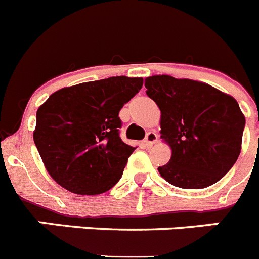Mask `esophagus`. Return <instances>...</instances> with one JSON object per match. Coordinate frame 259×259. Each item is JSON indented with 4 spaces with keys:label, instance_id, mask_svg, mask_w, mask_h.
<instances>
[{
    "label": "esophagus",
    "instance_id": "obj_1",
    "mask_svg": "<svg viewBox=\"0 0 259 259\" xmlns=\"http://www.w3.org/2000/svg\"><path fill=\"white\" fill-rule=\"evenodd\" d=\"M157 140H158V135L155 134V132H148L145 139H144V144H145L146 148H152L153 144L157 143Z\"/></svg>",
    "mask_w": 259,
    "mask_h": 259
}]
</instances>
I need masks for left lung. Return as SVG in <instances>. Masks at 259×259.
Masks as SVG:
<instances>
[{"label":"left lung","mask_w":259,"mask_h":259,"mask_svg":"<svg viewBox=\"0 0 259 259\" xmlns=\"http://www.w3.org/2000/svg\"><path fill=\"white\" fill-rule=\"evenodd\" d=\"M146 95L161 110V139L170 145L168 163L158 167L166 182L185 189L215 184L241 152L245 116L230 95L209 84L155 75Z\"/></svg>","instance_id":"1"}]
</instances>
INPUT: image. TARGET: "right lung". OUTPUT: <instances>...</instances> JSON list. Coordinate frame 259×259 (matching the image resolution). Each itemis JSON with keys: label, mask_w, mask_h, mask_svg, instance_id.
<instances>
[{"label": "right lung", "mask_w": 259, "mask_h": 259, "mask_svg": "<svg viewBox=\"0 0 259 259\" xmlns=\"http://www.w3.org/2000/svg\"><path fill=\"white\" fill-rule=\"evenodd\" d=\"M141 87L143 77H107L59 89L38 107L33 140L61 187L92 196L119 182L135 150L119 136V111Z\"/></svg>", "instance_id": "obj_1"}]
</instances>
